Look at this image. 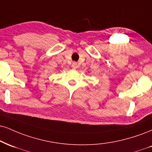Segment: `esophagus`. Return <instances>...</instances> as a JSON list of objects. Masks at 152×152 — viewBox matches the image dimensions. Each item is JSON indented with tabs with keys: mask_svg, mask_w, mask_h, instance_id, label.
Listing matches in <instances>:
<instances>
[{
	"mask_svg": "<svg viewBox=\"0 0 152 152\" xmlns=\"http://www.w3.org/2000/svg\"><path fill=\"white\" fill-rule=\"evenodd\" d=\"M71 67H72V69H77V67H78L77 64L75 63V62H74V63L72 64V65H71Z\"/></svg>",
	"mask_w": 152,
	"mask_h": 152,
	"instance_id": "34e87169",
	"label": "esophagus"
}]
</instances>
